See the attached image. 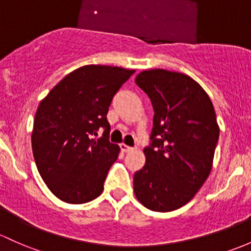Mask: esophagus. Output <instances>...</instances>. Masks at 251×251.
Listing matches in <instances>:
<instances>
[{
    "label": "esophagus",
    "instance_id": "34e87169",
    "mask_svg": "<svg viewBox=\"0 0 251 251\" xmlns=\"http://www.w3.org/2000/svg\"><path fill=\"white\" fill-rule=\"evenodd\" d=\"M120 149L123 150V151H125V152H130V151H133L134 148L128 147V146H126V144L121 143V144H120Z\"/></svg>",
    "mask_w": 251,
    "mask_h": 251
}]
</instances>
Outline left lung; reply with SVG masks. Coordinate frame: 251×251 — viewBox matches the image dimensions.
<instances>
[{"mask_svg": "<svg viewBox=\"0 0 251 251\" xmlns=\"http://www.w3.org/2000/svg\"><path fill=\"white\" fill-rule=\"evenodd\" d=\"M136 84L154 108L146 165L133 176L137 200L154 212L185 205L209 176L219 125L207 92L189 75L143 71Z\"/></svg>", "mask_w": 251, "mask_h": 251, "instance_id": "left-lung-1", "label": "left lung"}]
</instances>
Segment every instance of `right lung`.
Segmentation results:
<instances>
[{
    "label": "right lung",
    "instance_id": "right-lung-1",
    "mask_svg": "<svg viewBox=\"0 0 251 251\" xmlns=\"http://www.w3.org/2000/svg\"><path fill=\"white\" fill-rule=\"evenodd\" d=\"M134 70L88 65L66 75L38 105L31 142L37 168L63 202L81 204L103 191L120 148L109 142L107 113ZM104 128L101 139L97 131Z\"/></svg>",
    "mask_w": 251,
    "mask_h": 251
}]
</instances>
